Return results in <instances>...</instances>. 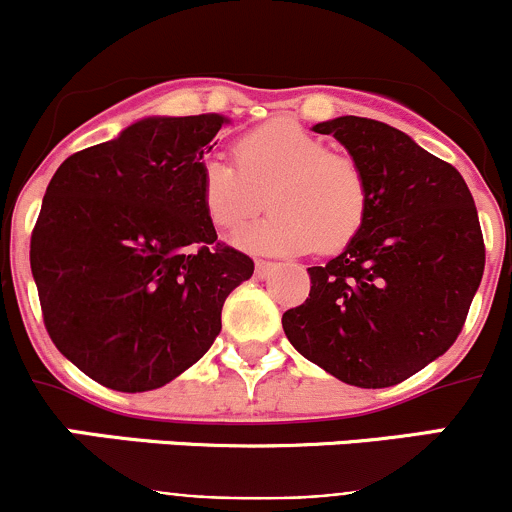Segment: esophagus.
Segmentation results:
<instances>
[{"label": "esophagus", "instance_id": "obj_1", "mask_svg": "<svg viewBox=\"0 0 512 512\" xmlns=\"http://www.w3.org/2000/svg\"><path fill=\"white\" fill-rule=\"evenodd\" d=\"M272 270H275V262H267V260H257L255 262V275L257 277H270Z\"/></svg>", "mask_w": 512, "mask_h": 512}]
</instances>
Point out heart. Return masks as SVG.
<instances>
[{"instance_id":"obj_1","label":"heart","mask_w":512,"mask_h":512,"mask_svg":"<svg viewBox=\"0 0 512 512\" xmlns=\"http://www.w3.org/2000/svg\"><path fill=\"white\" fill-rule=\"evenodd\" d=\"M272 213L240 227L230 242L260 255L342 250L366 218L369 188L359 163L292 121H277L237 141V163L210 156L200 165V200L215 227H237L262 208Z\"/></svg>"}]
</instances>
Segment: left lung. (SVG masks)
<instances>
[{
	"instance_id": "left-lung-1",
	"label": "left lung",
	"mask_w": 512,
	"mask_h": 512,
	"mask_svg": "<svg viewBox=\"0 0 512 512\" xmlns=\"http://www.w3.org/2000/svg\"><path fill=\"white\" fill-rule=\"evenodd\" d=\"M364 170L366 218L342 255L309 267L307 302L282 314L304 359L344 384L384 389L451 349L485 267L476 203L453 165L389 123L312 126Z\"/></svg>"
}]
</instances>
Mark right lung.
Wrapping results in <instances>:
<instances>
[{
    "mask_svg": "<svg viewBox=\"0 0 512 512\" xmlns=\"http://www.w3.org/2000/svg\"><path fill=\"white\" fill-rule=\"evenodd\" d=\"M230 118L146 116L74 153L46 188L32 275L61 354L113 391H153L195 364L223 329L227 294L255 262L218 235L200 165Z\"/></svg>",
    "mask_w": 512,
    "mask_h": 512,
    "instance_id": "add662e5",
    "label": "right lung"
}]
</instances>
